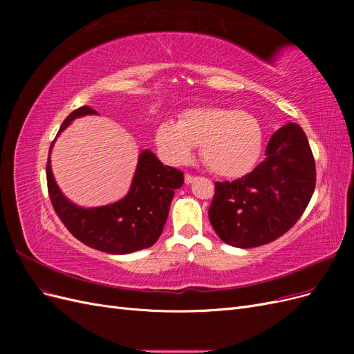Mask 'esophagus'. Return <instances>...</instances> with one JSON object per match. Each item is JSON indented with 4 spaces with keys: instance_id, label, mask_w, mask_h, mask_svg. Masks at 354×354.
I'll use <instances>...</instances> for the list:
<instances>
[{
    "instance_id": "esophagus-1",
    "label": "esophagus",
    "mask_w": 354,
    "mask_h": 354,
    "mask_svg": "<svg viewBox=\"0 0 354 354\" xmlns=\"http://www.w3.org/2000/svg\"><path fill=\"white\" fill-rule=\"evenodd\" d=\"M195 176H192V174H186L185 176V181H186V185H190V183H194V181H195Z\"/></svg>"
}]
</instances>
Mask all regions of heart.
<instances>
[{
  "mask_svg": "<svg viewBox=\"0 0 354 354\" xmlns=\"http://www.w3.org/2000/svg\"><path fill=\"white\" fill-rule=\"evenodd\" d=\"M159 153L173 165L185 164L199 145L202 162L220 177H239L252 168L261 151L260 124L250 113L217 106L181 112L155 133Z\"/></svg>",
  "mask_w": 354,
  "mask_h": 354,
  "instance_id": "1",
  "label": "heart"
}]
</instances>
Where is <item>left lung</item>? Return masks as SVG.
<instances>
[{
  "label": "left lung",
  "instance_id": "8db88e82",
  "mask_svg": "<svg viewBox=\"0 0 354 354\" xmlns=\"http://www.w3.org/2000/svg\"><path fill=\"white\" fill-rule=\"evenodd\" d=\"M316 185V165L303 128L288 122L250 174L216 183L208 217L218 238L236 248L277 239L303 216Z\"/></svg>",
  "mask_w": 354,
  "mask_h": 354
}]
</instances>
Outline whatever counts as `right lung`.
<instances>
[{"instance_id": "right-lung-1", "label": "right lung", "mask_w": 354, "mask_h": 354, "mask_svg": "<svg viewBox=\"0 0 354 354\" xmlns=\"http://www.w3.org/2000/svg\"><path fill=\"white\" fill-rule=\"evenodd\" d=\"M95 113L88 106L73 111L63 121L59 134L75 118ZM183 183L180 169L162 165L153 152L143 151L130 192L122 199L111 205L82 208L62 194L51 173L50 153L47 160L48 195L59 218L78 241L108 254H130L152 246L162 233L174 192Z\"/></svg>"}]
</instances>
